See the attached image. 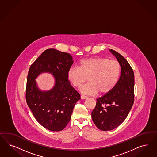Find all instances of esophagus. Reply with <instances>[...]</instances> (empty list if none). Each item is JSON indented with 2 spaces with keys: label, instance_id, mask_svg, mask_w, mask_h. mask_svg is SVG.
<instances>
[{
  "label": "esophagus",
  "instance_id": "1",
  "mask_svg": "<svg viewBox=\"0 0 157 157\" xmlns=\"http://www.w3.org/2000/svg\"><path fill=\"white\" fill-rule=\"evenodd\" d=\"M87 98H88V96H86V95H81V99H86Z\"/></svg>",
  "mask_w": 157,
  "mask_h": 157
}]
</instances>
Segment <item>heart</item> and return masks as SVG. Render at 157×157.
Returning a JSON list of instances; mask_svg holds the SVG:
<instances>
[{
  "label": "heart",
  "instance_id": "heart-1",
  "mask_svg": "<svg viewBox=\"0 0 157 157\" xmlns=\"http://www.w3.org/2000/svg\"><path fill=\"white\" fill-rule=\"evenodd\" d=\"M120 73L119 62L98 57L82 59L79 62V67H71L67 76L71 84L78 88L88 78L90 82L80 88L82 93L92 95L98 92L101 95H106L116 86Z\"/></svg>",
  "mask_w": 157,
  "mask_h": 157
}]
</instances>
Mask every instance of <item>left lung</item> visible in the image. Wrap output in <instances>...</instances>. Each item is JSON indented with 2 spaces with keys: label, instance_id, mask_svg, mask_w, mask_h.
<instances>
[{
  "label": "left lung",
  "instance_id": "1",
  "mask_svg": "<svg viewBox=\"0 0 157 157\" xmlns=\"http://www.w3.org/2000/svg\"><path fill=\"white\" fill-rule=\"evenodd\" d=\"M110 51L121 66V75L112 91L96 99V106L91 113L95 125L103 131H111L121 125L134 102L133 71L123 56L116 51Z\"/></svg>",
  "mask_w": 157,
  "mask_h": 157
}]
</instances>
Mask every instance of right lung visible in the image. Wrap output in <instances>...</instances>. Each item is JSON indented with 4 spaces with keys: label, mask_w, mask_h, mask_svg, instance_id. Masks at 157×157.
<instances>
[{
    "label": "right lung",
    "mask_w": 157,
    "mask_h": 157,
    "mask_svg": "<svg viewBox=\"0 0 157 157\" xmlns=\"http://www.w3.org/2000/svg\"><path fill=\"white\" fill-rule=\"evenodd\" d=\"M73 63L69 53L49 48L31 65L28 71L27 105L41 125L51 131H61L66 127L76 102L80 99L67 76ZM43 72H51L55 78V86L50 91H41L36 86L35 78Z\"/></svg>",
    "instance_id": "add662e5"
}]
</instances>
